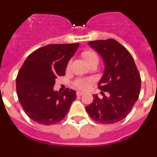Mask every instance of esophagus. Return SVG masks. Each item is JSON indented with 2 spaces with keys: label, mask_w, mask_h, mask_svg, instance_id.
Returning a JSON list of instances; mask_svg holds the SVG:
<instances>
[{
  "label": "esophagus",
  "mask_w": 157,
  "mask_h": 157,
  "mask_svg": "<svg viewBox=\"0 0 157 157\" xmlns=\"http://www.w3.org/2000/svg\"><path fill=\"white\" fill-rule=\"evenodd\" d=\"M82 94H83L82 91H77V92H76V95L77 96H81Z\"/></svg>",
  "instance_id": "1"
}]
</instances>
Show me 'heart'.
Instances as JSON below:
<instances>
[{
	"mask_svg": "<svg viewBox=\"0 0 157 157\" xmlns=\"http://www.w3.org/2000/svg\"><path fill=\"white\" fill-rule=\"evenodd\" d=\"M82 57L84 59V60L86 61V63L87 64H90L92 63H98V54L95 51L92 50V49H85L81 52ZM71 63L69 62L67 63V67L68 68L70 67ZM91 82L90 79H83V78H78V79L75 80L74 82H73V85L78 89H81V90H85L87 87L90 86Z\"/></svg>",
	"mask_w": 157,
	"mask_h": 157,
	"instance_id": "heart-1",
	"label": "heart"
}]
</instances>
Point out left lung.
<instances>
[{"instance_id":"obj_1","label":"left lung","mask_w":157,"mask_h":157,"mask_svg":"<svg viewBox=\"0 0 157 157\" xmlns=\"http://www.w3.org/2000/svg\"><path fill=\"white\" fill-rule=\"evenodd\" d=\"M102 56L105 67L98 82V89L108 92L100 99L94 96V101L86 110L93 120L103 124L116 123L127 117L138 99L141 90V76L131 54L127 48L109 38L89 42Z\"/></svg>"}]
</instances>
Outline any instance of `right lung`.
<instances>
[{
    "mask_svg": "<svg viewBox=\"0 0 157 157\" xmlns=\"http://www.w3.org/2000/svg\"><path fill=\"white\" fill-rule=\"evenodd\" d=\"M79 43L50 44L30 53L16 77V92L26 114L34 122L52 125L67 114L76 92L53 90L55 80L65 75L67 65Z\"/></svg>",
    "mask_w": 157,
    "mask_h": 157,
    "instance_id": "1",
    "label": "right lung"
}]
</instances>
